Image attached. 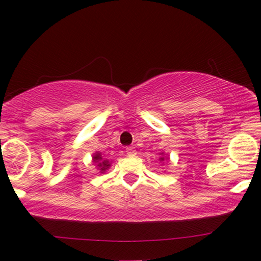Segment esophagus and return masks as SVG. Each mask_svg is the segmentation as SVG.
I'll list each match as a JSON object with an SVG mask.
<instances>
[{"label": "esophagus", "instance_id": "34e87169", "mask_svg": "<svg viewBox=\"0 0 261 261\" xmlns=\"http://www.w3.org/2000/svg\"><path fill=\"white\" fill-rule=\"evenodd\" d=\"M125 152H126L127 155H136V150H135L134 147H126L125 148Z\"/></svg>", "mask_w": 261, "mask_h": 261}]
</instances>
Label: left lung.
<instances>
[{
  "mask_svg": "<svg viewBox=\"0 0 261 261\" xmlns=\"http://www.w3.org/2000/svg\"><path fill=\"white\" fill-rule=\"evenodd\" d=\"M162 160H163V158H162V159H161V161H162Z\"/></svg>",
  "mask_w": 261,
  "mask_h": 261,
  "instance_id": "8db88e82",
  "label": "left lung"
}]
</instances>
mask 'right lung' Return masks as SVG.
Wrapping results in <instances>:
<instances>
[{
  "label": "right lung",
  "instance_id": "right-lung-1",
  "mask_svg": "<svg viewBox=\"0 0 261 261\" xmlns=\"http://www.w3.org/2000/svg\"><path fill=\"white\" fill-rule=\"evenodd\" d=\"M93 161H94L95 163H98V167H100V171L101 172L106 171V169L110 167L109 161H107V160H103L100 154H95L94 158H93Z\"/></svg>",
  "mask_w": 261,
  "mask_h": 261
}]
</instances>
